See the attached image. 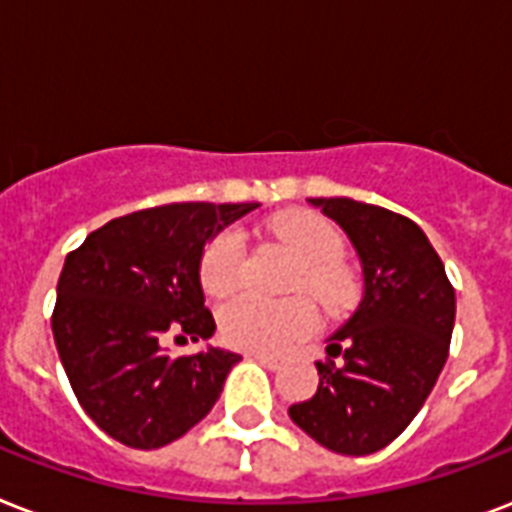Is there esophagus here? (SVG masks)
I'll list each match as a JSON object with an SVG mask.
<instances>
[{
    "label": "esophagus",
    "mask_w": 512,
    "mask_h": 512,
    "mask_svg": "<svg viewBox=\"0 0 512 512\" xmlns=\"http://www.w3.org/2000/svg\"><path fill=\"white\" fill-rule=\"evenodd\" d=\"M251 358L259 360L261 366L272 368V371H277V368H280V360H277L275 355H267V352H251Z\"/></svg>",
    "instance_id": "1"
}]
</instances>
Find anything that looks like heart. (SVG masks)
I'll list each match as a JSON object with an SVG mask.
<instances>
[{"label":"heart","mask_w":512,"mask_h":512,"mask_svg":"<svg viewBox=\"0 0 512 512\" xmlns=\"http://www.w3.org/2000/svg\"><path fill=\"white\" fill-rule=\"evenodd\" d=\"M272 232L301 261L293 277V293H307L323 310L347 312L360 299V280L342 259L344 235L318 213L293 211L272 221ZM245 237L237 227L221 229L205 245L200 259V285L208 296H227L240 283ZM221 336L232 347L251 352H285L315 334L318 315L307 299L264 301L235 296L219 310Z\"/></svg>","instance_id":"1"}]
</instances>
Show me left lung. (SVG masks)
Returning <instances> with one entry per match:
<instances>
[{
    "instance_id": "left-lung-1",
    "label": "left lung",
    "mask_w": 512,
    "mask_h": 512,
    "mask_svg": "<svg viewBox=\"0 0 512 512\" xmlns=\"http://www.w3.org/2000/svg\"><path fill=\"white\" fill-rule=\"evenodd\" d=\"M312 205L352 240L366 293L318 360V392L293 403L288 417L320 446L366 457L395 441L433 392L449 358L457 296L411 219L350 197Z\"/></svg>"
}]
</instances>
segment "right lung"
<instances>
[{
	"instance_id": "1",
	"label": "right lung",
	"mask_w": 512,
	"mask_h": 512,
	"mask_svg": "<svg viewBox=\"0 0 512 512\" xmlns=\"http://www.w3.org/2000/svg\"><path fill=\"white\" fill-rule=\"evenodd\" d=\"M256 202H170L112 219L66 256L53 339L85 414L130 449H160L208 417L240 355L170 358L168 339H211L202 248Z\"/></svg>"
}]
</instances>
